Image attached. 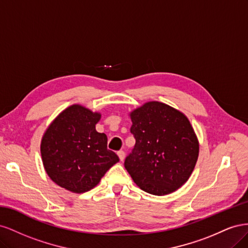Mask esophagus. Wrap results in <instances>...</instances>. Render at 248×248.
Wrapping results in <instances>:
<instances>
[{
	"label": "esophagus",
	"mask_w": 248,
	"mask_h": 248,
	"mask_svg": "<svg viewBox=\"0 0 248 248\" xmlns=\"http://www.w3.org/2000/svg\"><path fill=\"white\" fill-rule=\"evenodd\" d=\"M118 156H119L120 160L123 161V160H124V158H125V152H124V151H122V150H121V151H119V152H118Z\"/></svg>",
	"instance_id": "obj_1"
}]
</instances>
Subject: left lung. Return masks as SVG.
<instances>
[{
	"label": "left lung",
	"instance_id": "8db88e82",
	"mask_svg": "<svg viewBox=\"0 0 248 248\" xmlns=\"http://www.w3.org/2000/svg\"><path fill=\"white\" fill-rule=\"evenodd\" d=\"M136 139L124 167L140 189L164 196L181 187L196 166L199 141L182 112L151 101L131 114Z\"/></svg>",
	"mask_w": 248,
	"mask_h": 248
}]
</instances>
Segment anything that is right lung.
<instances>
[{"mask_svg": "<svg viewBox=\"0 0 248 248\" xmlns=\"http://www.w3.org/2000/svg\"><path fill=\"white\" fill-rule=\"evenodd\" d=\"M100 114L72 106L60 114L44 133L41 156L49 178L63 188L81 193L99 183L119 161L108 149V138L97 132Z\"/></svg>", "mask_w": 248, "mask_h": 248, "instance_id": "right-lung-1", "label": "right lung"}]
</instances>
